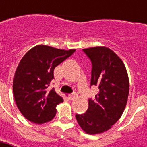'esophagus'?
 Here are the masks:
<instances>
[{
    "label": "esophagus",
    "instance_id": "34e87169",
    "mask_svg": "<svg viewBox=\"0 0 147 147\" xmlns=\"http://www.w3.org/2000/svg\"><path fill=\"white\" fill-rule=\"evenodd\" d=\"M77 97V94H70V95H69V100H75Z\"/></svg>",
    "mask_w": 147,
    "mask_h": 147
}]
</instances>
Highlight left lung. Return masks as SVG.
<instances>
[{"instance_id": "8db88e82", "label": "left lung", "mask_w": 147, "mask_h": 147, "mask_svg": "<svg viewBox=\"0 0 147 147\" xmlns=\"http://www.w3.org/2000/svg\"><path fill=\"white\" fill-rule=\"evenodd\" d=\"M92 62L91 86H97L99 93L88 100L86 113L76 115L80 127L88 134L109 130L124 110L129 92L125 65L112 50L105 47L83 49Z\"/></svg>"}]
</instances>
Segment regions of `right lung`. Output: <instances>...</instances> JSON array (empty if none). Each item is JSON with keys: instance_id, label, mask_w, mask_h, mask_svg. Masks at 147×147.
I'll use <instances>...</instances> for the list:
<instances>
[{"instance_id": "right-lung-1", "label": "right lung", "mask_w": 147, "mask_h": 147, "mask_svg": "<svg viewBox=\"0 0 147 147\" xmlns=\"http://www.w3.org/2000/svg\"><path fill=\"white\" fill-rule=\"evenodd\" d=\"M74 51L38 45L20 60L14 74L13 92L18 109L28 120L42 124L53 119L56 105L64 101L54 88H48L54 69Z\"/></svg>"}]
</instances>
